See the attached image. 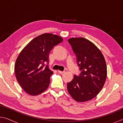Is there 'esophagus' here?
Returning <instances> with one entry per match:
<instances>
[{
	"mask_svg": "<svg viewBox=\"0 0 123 123\" xmlns=\"http://www.w3.org/2000/svg\"><path fill=\"white\" fill-rule=\"evenodd\" d=\"M58 73L60 74H63L64 73V71H61V70H58Z\"/></svg>",
	"mask_w": 123,
	"mask_h": 123,
	"instance_id": "1",
	"label": "esophagus"
}]
</instances>
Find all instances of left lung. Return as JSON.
I'll use <instances>...</instances> for the list:
<instances>
[{"mask_svg":"<svg viewBox=\"0 0 123 123\" xmlns=\"http://www.w3.org/2000/svg\"><path fill=\"white\" fill-rule=\"evenodd\" d=\"M75 54L81 71L67 83V89L75 100L85 102L92 99L103 88L107 77L104 55L94 43L83 37L68 39Z\"/></svg>","mask_w":123,"mask_h":123,"instance_id":"8db88e82","label":"left lung"}]
</instances>
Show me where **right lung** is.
Listing matches in <instances>:
<instances>
[{
  "label": "right lung",
  "mask_w": 123,
  "mask_h": 123,
  "mask_svg": "<svg viewBox=\"0 0 123 123\" xmlns=\"http://www.w3.org/2000/svg\"><path fill=\"white\" fill-rule=\"evenodd\" d=\"M62 41L61 37L45 33L35 37L20 52L16 61L14 73L26 93L37 95L49 87L53 72L45 64L48 63L51 50Z\"/></svg>",
  "instance_id": "obj_1"
}]
</instances>
